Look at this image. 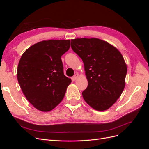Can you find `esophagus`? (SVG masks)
I'll return each mask as SVG.
<instances>
[{
  "label": "esophagus",
  "instance_id": "1",
  "mask_svg": "<svg viewBox=\"0 0 149 149\" xmlns=\"http://www.w3.org/2000/svg\"><path fill=\"white\" fill-rule=\"evenodd\" d=\"M78 78V74H75L73 76V80H76Z\"/></svg>",
  "mask_w": 149,
  "mask_h": 149
}]
</instances>
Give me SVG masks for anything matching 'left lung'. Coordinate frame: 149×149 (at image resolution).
<instances>
[{"mask_svg":"<svg viewBox=\"0 0 149 149\" xmlns=\"http://www.w3.org/2000/svg\"><path fill=\"white\" fill-rule=\"evenodd\" d=\"M71 47L81 58L88 81L82 93L84 101L97 111L109 109L125 87L127 68L120 52L101 39H72Z\"/></svg>","mask_w":149,"mask_h":149,"instance_id":"obj_1","label":"left lung"}]
</instances>
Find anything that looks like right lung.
<instances>
[{"mask_svg": "<svg viewBox=\"0 0 149 149\" xmlns=\"http://www.w3.org/2000/svg\"><path fill=\"white\" fill-rule=\"evenodd\" d=\"M70 47V40H43L29 47L20 58L18 81L26 100L40 111H49L59 104L71 83L64 74L61 60Z\"/></svg>", "mask_w": 149, "mask_h": 149, "instance_id": "obj_1", "label": "right lung"}]
</instances>
